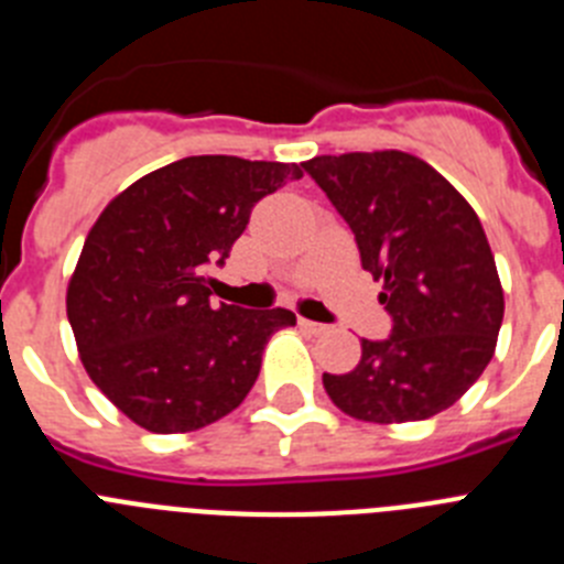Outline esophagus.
<instances>
[{"mask_svg": "<svg viewBox=\"0 0 564 564\" xmlns=\"http://www.w3.org/2000/svg\"><path fill=\"white\" fill-rule=\"evenodd\" d=\"M299 325L305 327V330L316 333V336H318V333H327V330H330V327H327V325H322V322H311V318H299Z\"/></svg>", "mask_w": 564, "mask_h": 564, "instance_id": "1", "label": "esophagus"}]
</instances>
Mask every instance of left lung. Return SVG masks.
<instances>
[{"mask_svg": "<svg viewBox=\"0 0 564 564\" xmlns=\"http://www.w3.org/2000/svg\"><path fill=\"white\" fill-rule=\"evenodd\" d=\"M302 169L356 234L392 316L390 336L361 338L356 370L325 372L330 401L370 423L449 410L495 356L506 311L480 217L430 163L398 149L322 154Z\"/></svg>", "mask_w": 564, "mask_h": 564, "instance_id": "8db88e82", "label": "left lung"}]
</instances>
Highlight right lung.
I'll list each match as a JSON object with an SVG mask.
<instances>
[{"instance_id": "add662e5", "label": "right lung", "mask_w": 564, "mask_h": 564, "mask_svg": "<svg viewBox=\"0 0 564 564\" xmlns=\"http://www.w3.org/2000/svg\"><path fill=\"white\" fill-rule=\"evenodd\" d=\"M302 163L197 154L149 172L101 212L67 285V318L87 376L154 435L203 430L246 401L285 307L214 305L226 265L265 194Z\"/></svg>"}]
</instances>
